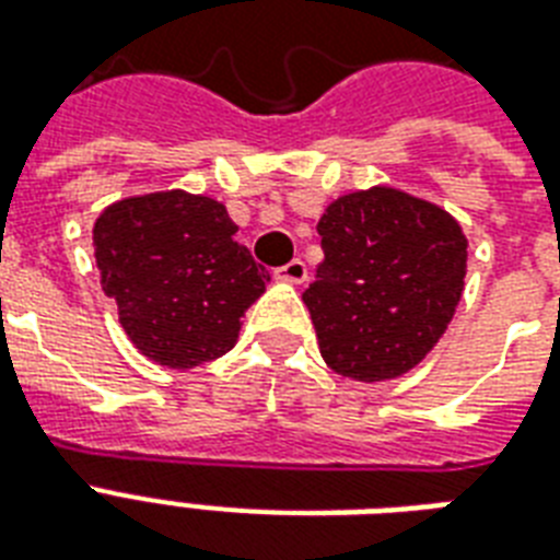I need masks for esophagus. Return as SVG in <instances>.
I'll list each match as a JSON object with an SVG mask.
<instances>
[{
  "label": "esophagus",
  "instance_id": "obj_1",
  "mask_svg": "<svg viewBox=\"0 0 560 560\" xmlns=\"http://www.w3.org/2000/svg\"><path fill=\"white\" fill-rule=\"evenodd\" d=\"M276 276H279L281 281H290V284H305V281H307V264L302 261V258H293L290 264L279 267V270H276Z\"/></svg>",
  "mask_w": 560,
  "mask_h": 560
}]
</instances>
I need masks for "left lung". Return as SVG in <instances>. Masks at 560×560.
<instances>
[{"label":"left lung","instance_id":"8db88e82","mask_svg":"<svg viewBox=\"0 0 560 560\" xmlns=\"http://www.w3.org/2000/svg\"><path fill=\"white\" fill-rule=\"evenodd\" d=\"M323 264L302 293L319 354L342 377L395 381L447 331L468 272L451 211L392 186L328 202L316 223Z\"/></svg>","mask_w":560,"mask_h":560}]
</instances>
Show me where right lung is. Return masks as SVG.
<instances>
[{"instance_id": "add662e5", "label": "right lung", "mask_w": 560, "mask_h": 560, "mask_svg": "<svg viewBox=\"0 0 560 560\" xmlns=\"http://www.w3.org/2000/svg\"><path fill=\"white\" fill-rule=\"evenodd\" d=\"M235 232L223 202L183 188L125 197L95 220L101 288L156 366L186 372L235 349L241 316L270 281Z\"/></svg>"}]
</instances>
